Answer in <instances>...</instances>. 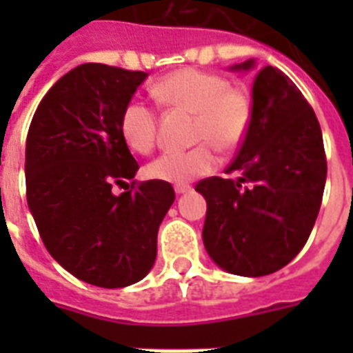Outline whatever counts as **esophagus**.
Segmentation results:
<instances>
[{"label":"esophagus","mask_w":353,"mask_h":353,"mask_svg":"<svg viewBox=\"0 0 353 353\" xmlns=\"http://www.w3.org/2000/svg\"><path fill=\"white\" fill-rule=\"evenodd\" d=\"M174 190H176V194H185V192H188V190H190V187H188V185H177Z\"/></svg>","instance_id":"34e87169"}]
</instances>
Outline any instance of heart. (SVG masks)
Listing matches in <instances>:
<instances>
[{
	"label": "heart",
	"mask_w": 353,
	"mask_h": 353,
	"mask_svg": "<svg viewBox=\"0 0 353 353\" xmlns=\"http://www.w3.org/2000/svg\"><path fill=\"white\" fill-rule=\"evenodd\" d=\"M155 99L165 106L194 113V148L166 152L148 165L150 177L166 183H188L207 176L218 165L216 148L231 154L245 141L252 121L249 91L229 79L201 69L172 71L155 82ZM121 133L130 148L150 154L157 141V112L144 101L126 102L121 112Z\"/></svg>",
	"instance_id": "1"
}]
</instances>
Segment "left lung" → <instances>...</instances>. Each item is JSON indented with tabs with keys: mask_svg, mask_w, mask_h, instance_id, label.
Here are the masks:
<instances>
[{
	"mask_svg": "<svg viewBox=\"0 0 353 353\" xmlns=\"http://www.w3.org/2000/svg\"><path fill=\"white\" fill-rule=\"evenodd\" d=\"M254 60L231 69L247 71ZM326 154L315 112L280 69L265 65L252 84V121L227 174L196 190L207 199L203 243L221 269L240 276L279 271L301 252L317 220Z\"/></svg>",
	"mask_w": 353,
	"mask_h": 353,
	"instance_id": "left-lung-1",
	"label": "left lung"
}]
</instances>
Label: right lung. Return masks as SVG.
I'll return each mask as SVG.
<instances>
[{"label": "right lung", "instance_id": "right-lung-1", "mask_svg": "<svg viewBox=\"0 0 353 353\" xmlns=\"http://www.w3.org/2000/svg\"><path fill=\"white\" fill-rule=\"evenodd\" d=\"M146 77L82 63L47 91L27 133V203L43 245L73 276L108 290L148 274L176 199L170 183L133 181L139 165L121 133L122 108Z\"/></svg>", "mask_w": 353, "mask_h": 353}]
</instances>
